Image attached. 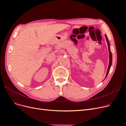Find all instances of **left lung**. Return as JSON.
Instances as JSON below:
<instances>
[{"instance_id": "left-lung-1", "label": "left lung", "mask_w": 126, "mask_h": 126, "mask_svg": "<svg viewBox=\"0 0 126 126\" xmlns=\"http://www.w3.org/2000/svg\"><path fill=\"white\" fill-rule=\"evenodd\" d=\"M106 36V40H107V43H108V49H109V57H110V60H109V66H108V70H107V74H106V78H106V77H107L109 73V71H110V69L111 68V66L112 65V53H111V50H110V43H109V40L108 39V37L107 36V35H105Z\"/></svg>"}]
</instances>
